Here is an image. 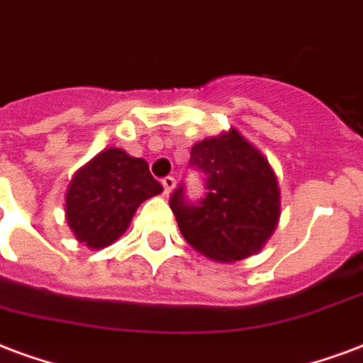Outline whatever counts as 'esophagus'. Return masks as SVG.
Wrapping results in <instances>:
<instances>
[{"instance_id": "1", "label": "esophagus", "mask_w": 363, "mask_h": 363, "mask_svg": "<svg viewBox=\"0 0 363 363\" xmlns=\"http://www.w3.org/2000/svg\"><path fill=\"white\" fill-rule=\"evenodd\" d=\"M161 184H163V192L169 194V192L174 189L177 181H174V177H163V179H161Z\"/></svg>"}]
</instances>
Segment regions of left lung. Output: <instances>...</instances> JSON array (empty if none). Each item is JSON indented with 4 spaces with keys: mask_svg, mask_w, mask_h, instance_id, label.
I'll list each match as a JSON object with an SVG mask.
<instances>
[{
    "mask_svg": "<svg viewBox=\"0 0 363 363\" xmlns=\"http://www.w3.org/2000/svg\"><path fill=\"white\" fill-rule=\"evenodd\" d=\"M190 167L202 173L206 194L189 200L181 182L169 198L186 242L216 262L252 256L275 230L281 211L273 169L236 130L198 142Z\"/></svg>",
    "mask_w": 363,
    "mask_h": 363,
    "instance_id": "left-lung-1",
    "label": "left lung"
}]
</instances>
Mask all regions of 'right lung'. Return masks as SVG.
<instances>
[{"label":"right lung","mask_w":363,"mask_h":363,"mask_svg":"<svg viewBox=\"0 0 363 363\" xmlns=\"http://www.w3.org/2000/svg\"><path fill=\"white\" fill-rule=\"evenodd\" d=\"M161 190L146 160L111 147L74 174L65 196L67 223L80 242L104 248L127 230L136 208Z\"/></svg>","instance_id":"right-lung-1"}]
</instances>
